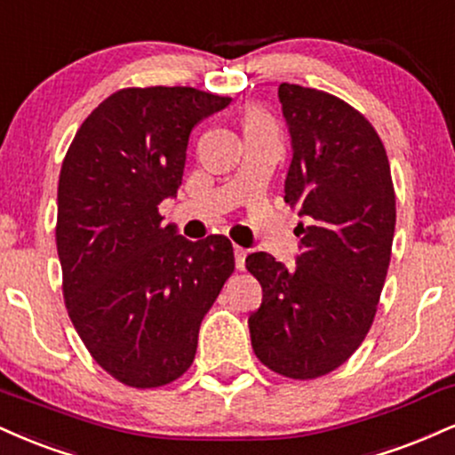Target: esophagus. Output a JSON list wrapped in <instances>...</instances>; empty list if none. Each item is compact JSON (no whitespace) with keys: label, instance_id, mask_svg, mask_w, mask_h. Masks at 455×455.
Here are the masks:
<instances>
[{"label":"esophagus","instance_id":"1","mask_svg":"<svg viewBox=\"0 0 455 455\" xmlns=\"http://www.w3.org/2000/svg\"><path fill=\"white\" fill-rule=\"evenodd\" d=\"M245 256H248V250L235 245V265H237L239 271L245 269Z\"/></svg>","mask_w":455,"mask_h":455}]
</instances>
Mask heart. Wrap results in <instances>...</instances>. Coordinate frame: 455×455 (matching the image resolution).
Masks as SVG:
<instances>
[{
  "mask_svg": "<svg viewBox=\"0 0 455 455\" xmlns=\"http://www.w3.org/2000/svg\"><path fill=\"white\" fill-rule=\"evenodd\" d=\"M265 127H271V124H269V120H267L265 114L260 112V109H256V108L245 109V114H243V131L265 129Z\"/></svg>",
  "mask_w": 455,
  "mask_h": 455,
  "instance_id": "heart-1",
  "label": "heart"
}]
</instances>
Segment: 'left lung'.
Here are the masks:
<instances>
[{
	"mask_svg": "<svg viewBox=\"0 0 455 455\" xmlns=\"http://www.w3.org/2000/svg\"><path fill=\"white\" fill-rule=\"evenodd\" d=\"M292 163L286 204L297 207L300 254L288 271L267 251L245 267L262 286L250 315L256 358L290 379H315L364 341L390 267L396 195L373 124L324 91L282 82Z\"/></svg>",
	"mask_w": 455,
	"mask_h": 455,
	"instance_id": "8db88e82",
	"label": "left lung"
}]
</instances>
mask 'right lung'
Returning <instances> with one entry per match:
<instances>
[{
    "label": "right lung",
    "instance_id": "obj_1",
    "mask_svg": "<svg viewBox=\"0 0 455 455\" xmlns=\"http://www.w3.org/2000/svg\"><path fill=\"white\" fill-rule=\"evenodd\" d=\"M228 103L193 86L120 89L63 158L65 307L95 363L124 386L158 387L188 371L201 322L235 271L224 235L188 242L158 213L182 184L190 131Z\"/></svg>",
    "mask_w": 455,
    "mask_h": 455
}]
</instances>
